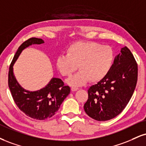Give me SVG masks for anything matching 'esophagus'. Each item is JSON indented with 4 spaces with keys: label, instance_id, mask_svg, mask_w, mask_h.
Listing matches in <instances>:
<instances>
[{
    "label": "esophagus",
    "instance_id": "34e87169",
    "mask_svg": "<svg viewBox=\"0 0 146 146\" xmlns=\"http://www.w3.org/2000/svg\"><path fill=\"white\" fill-rule=\"evenodd\" d=\"M78 90H79L78 88H76V87H72L71 88V90L73 91V92H75V91H77Z\"/></svg>",
    "mask_w": 146,
    "mask_h": 146
}]
</instances>
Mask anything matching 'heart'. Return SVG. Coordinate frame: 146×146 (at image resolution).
Instances as JSON below:
<instances>
[{
    "mask_svg": "<svg viewBox=\"0 0 146 146\" xmlns=\"http://www.w3.org/2000/svg\"><path fill=\"white\" fill-rule=\"evenodd\" d=\"M114 53L109 45L94 41H76L66 48V56L56 60L58 71L63 77H69L78 69L80 71L67 80L73 86L98 82L107 76L112 67Z\"/></svg>",
    "mask_w": 146,
    "mask_h": 146,
    "instance_id": "obj_1",
    "label": "heart"
}]
</instances>
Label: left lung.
Instances as JSON below:
<instances>
[{
    "label": "left lung",
    "mask_w": 146,
    "mask_h": 146,
    "mask_svg": "<svg viewBox=\"0 0 146 146\" xmlns=\"http://www.w3.org/2000/svg\"><path fill=\"white\" fill-rule=\"evenodd\" d=\"M138 67L127 47L121 49L112 67L103 80L88 90L86 113L98 121L111 120L123 111L132 97L137 82Z\"/></svg>",
    "instance_id": "obj_1"
}]
</instances>
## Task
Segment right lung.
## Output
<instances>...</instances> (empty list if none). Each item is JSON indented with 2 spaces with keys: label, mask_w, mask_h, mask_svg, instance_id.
Segmentation results:
<instances>
[{
  "label": "right lung",
  "mask_w": 146,
  "mask_h": 146,
  "mask_svg": "<svg viewBox=\"0 0 146 146\" xmlns=\"http://www.w3.org/2000/svg\"><path fill=\"white\" fill-rule=\"evenodd\" d=\"M43 43V39L35 37L24 41L12 60L8 74V86L15 103L27 116L38 120L53 116L71 91L70 87L64 85L59 78H52L46 86L36 92L25 90L17 82L13 75V65L22 51L32 44Z\"/></svg>",
  "instance_id": "1"
}]
</instances>
